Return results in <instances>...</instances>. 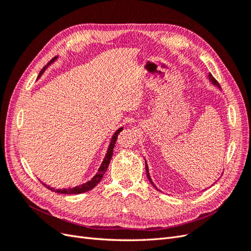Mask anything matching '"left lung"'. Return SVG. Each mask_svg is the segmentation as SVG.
Listing matches in <instances>:
<instances>
[{"instance_id": "left-lung-1", "label": "left lung", "mask_w": 251, "mask_h": 251, "mask_svg": "<svg viewBox=\"0 0 251 251\" xmlns=\"http://www.w3.org/2000/svg\"><path fill=\"white\" fill-rule=\"evenodd\" d=\"M208 79H209V81L212 83V85H215L216 87H218L219 89H220V86H219V83L217 82V80L212 77V75L211 74H209L208 75ZM146 171H147V176H148V179L150 180V182H151V184L153 185L156 189H158L156 186H155V184H154V182H153V180H151V176H150V172H149V166H148V164H147V161H146Z\"/></svg>"}]
</instances>
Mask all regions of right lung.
Segmentation results:
<instances>
[{"label": "right lung", "mask_w": 251, "mask_h": 251, "mask_svg": "<svg viewBox=\"0 0 251 251\" xmlns=\"http://www.w3.org/2000/svg\"><path fill=\"white\" fill-rule=\"evenodd\" d=\"M57 58H58V56H55L54 58H52V59L50 60V62L43 68L42 71H41L40 74H39V76H37L36 80H39V79L41 78V76L45 73V71H46V70L48 69V67H50L53 63L55 62V60H57ZM123 128H124L123 126H120V127L118 128V130L113 134L112 138H111V141H110V144H109V147H108V150H107V153H105V156H104L103 160H102V162H101V164H100V169H98L97 173L95 174V176H94L92 179H91V180H89L88 182H86V183H82V184H80V185L74 186V187L63 188V189H56V188H54V187H50L49 185L43 183V182H42V183H43L45 186H46L48 189H50V191H52V192H55V193H58V194H65V195H75V194L78 195V194H82V193H86V192H88V191H91V189L94 188L98 183H100V180H101L102 177H103L104 173L107 172V169H108L109 163H110V161H111L112 155H113V149H114V146H115L116 140H117V136H118V134H119L120 131H123Z\"/></svg>", "instance_id": "obj_1"}]
</instances>
